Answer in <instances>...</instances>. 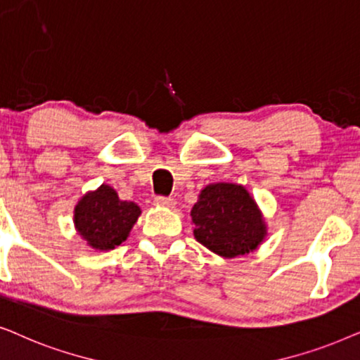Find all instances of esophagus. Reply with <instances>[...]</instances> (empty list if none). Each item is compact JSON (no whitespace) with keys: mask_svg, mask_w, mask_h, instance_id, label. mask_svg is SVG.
<instances>
[{"mask_svg":"<svg viewBox=\"0 0 360 360\" xmlns=\"http://www.w3.org/2000/svg\"><path fill=\"white\" fill-rule=\"evenodd\" d=\"M155 205H158V207H167V209H171V207H174L176 205V200L174 199H171V198H156L155 199Z\"/></svg>","mask_w":360,"mask_h":360,"instance_id":"esophagus-1","label":"esophagus"}]
</instances>
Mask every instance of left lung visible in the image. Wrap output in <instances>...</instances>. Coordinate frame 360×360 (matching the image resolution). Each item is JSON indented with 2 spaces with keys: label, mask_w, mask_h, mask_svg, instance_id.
Segmentation results:
<instances>
[{
  "label": "left lung",
  "mask_w": 360,
  "mask_h": 360,
  "mask_svg": "<svg viewBox=\"0 0 360 360\" xmlns=\"http://www.w3.org/2000/svg\"><path fill=\"white\" fill-rule=\"evenodd\" d=\"M194 237L222 258L255 252L266 237V222L252 194L236 183H212L191 210Z\"/></svg>",
  "instance_id": "8db88e82"
}]
</instances>
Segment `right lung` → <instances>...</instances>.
<instances>
[{
    "label": "right lung",
    "mask_w": 360,
    "mask_h": 360,
    "mask_svg": "<svg viewBox=\"0 0 360 360\" xmlns=\"http://www.w3.org/2000/svg\"><path fill=\"white\" fill-rule=\"evenodd\" d=\"M140 215V205L122 200L112 186L102 184L77 202L74 225L90 248L108 252L127 240Z\"/></svg>",
    "instance_id": "right-lung-1"
}]
</instances>
